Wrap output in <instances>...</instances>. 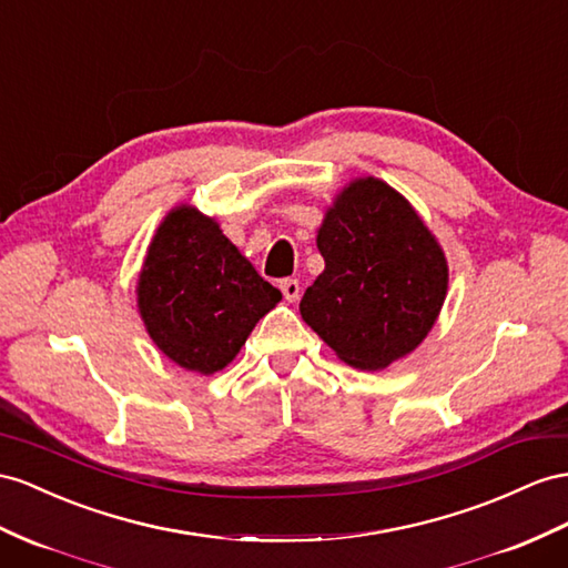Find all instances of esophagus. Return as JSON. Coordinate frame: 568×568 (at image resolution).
Returning a JSON list of instances; mask_svg holds the SVG:
<instances>
[{
	"label": "esophagus",
	"mask_w": 568,
	"mask_h": 568,
	"mask_svg": "<svg viewBox=\"0 0 568 568\" xmlns=\"http://www.w3.org/2000/svg\"><path fill=\"white\" fill-rule=\"evenodd\" d=\"M281 290L287 302H295L300 297V281L297 278H285L281 281Z\"/></svg>",
	"instance_id": "obj_1"
}]
</instances>
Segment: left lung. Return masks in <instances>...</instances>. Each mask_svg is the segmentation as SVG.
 Returning <instances> with one entry per match:
<instances>
[{"label":"left lung","instance_id":"left-lung-1","mask_svg":"<svg viewBox=\"0 0 568 568\" xmlns=\"http://www.w3.org/2000/svg\"><path fill=\"white\" fill-rule=\"evenodd\" d=\"M316 246L326 268L300 312L351 367L376 372L413 353L442 312V246L396 189L355 180L328 209Z\"/></svg>","mask_w":568,"mask_h":568}]
</instances>
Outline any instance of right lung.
Here are the masks:
<instances>
[{"label":"right lung","mask_w":568,"mask_h":568,"mask_svg":"<svg viewBox=\"0 0 568 568\" xmlns=\"http://www.w3.org/2000/svg\"><path fill=\"white\" fill-rule=\"evenodd\" d=\"M278 302L281 290L211 217L180 206L160 223L139 275V312L153 343L180 367L223 369Z\"/></svg>","instance_id":"obj_1"}]
</instances>
